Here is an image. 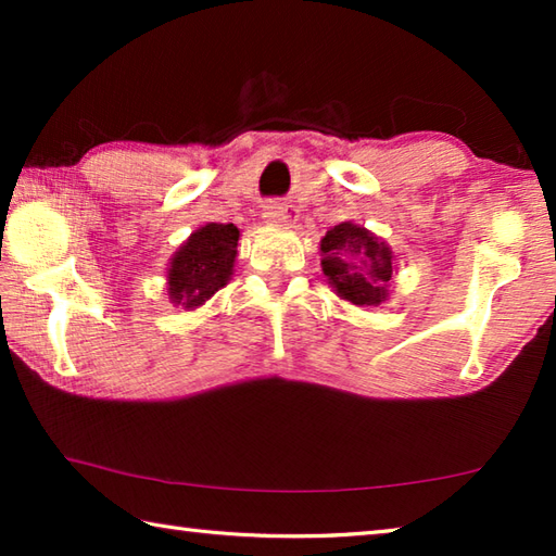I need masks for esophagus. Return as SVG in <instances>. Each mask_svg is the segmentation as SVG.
<instances>
[{"mask_svg": "<svg viewBox=\"0 0 556 556\" xmlns=\"http://www.w3.org/2000/svg\"><path fill=\"white\" fill-rule=\"evenodd\" d=\"M262 218H265L269 225H279L287 220V205H281L279 201H269L262 205Z\"/></svg>", "mask_w": 556, "mask_h": 556, "instance_id": "34e87169", "label": "esophagus"}]
</instances>
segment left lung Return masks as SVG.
Listing matches in <instances>:
<instances>
[{
	"label": "left lung",
	"mask_w": 556,
	"mask_h": 556,
	"mask_svg": "<svg viewBox=\"0 0 556 556\" xmlns=\"http://www.w3.org/2000/svg\"><path fill=\"white\" fill-rule=\"evenodd\" d=\"M321 269L328 285L355 306H380L388 299L392 250L355 223H338L321 240Z\"/></svg>",
	"instance_id": "8db88e82"
}]
</instances>
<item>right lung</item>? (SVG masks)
<instances>
[{"label": "right lung", "instance_id": "add662e5", "mask_svg": "<svg viewBox=\"0 0 556 556\" xmlns=\"http://www.w3.org/2000/svg\"><path fill=\"white\" fill-rule=\"evenodd\" d=\"M240 230L232 223H208L191 232L168 262V299L193 312L228 285L238 257Z\"/></svg>", "mask_w": 556, "mask_h": 556}]
</instances>
